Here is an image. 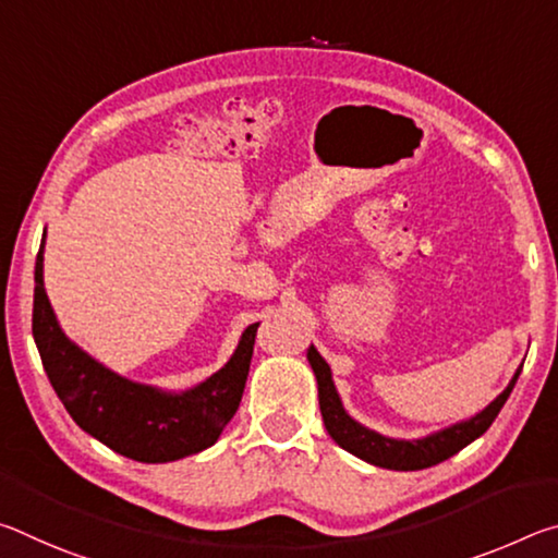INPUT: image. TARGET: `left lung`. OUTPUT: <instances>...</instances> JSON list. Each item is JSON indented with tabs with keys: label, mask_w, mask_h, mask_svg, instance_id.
Here are the masks:
<instances>
[{
	"label": "left lung",
	"mask_w": 558,
	"mask_h": 558,
	"mask_svg": "<svg viewBox=\"0 0 558 558\" xmlns=\"http://www.w3.org/2000/svg\"><path fill=\"white\" fill-rule=\"evenodd\" d=\"M307 359L317 376L319 411H323V421L329 436L335 438L337 446H342L347 452H352V456L386 470H423V468L438 465V462L452 458L456 452L470 446L472 440L483 436V433L493 426L497 413L502 411L505 401L509 399V393H512L519 374H522V369H517L514 379L509 381L507 389L499 393L485 411L472 415L470 421L456 423V426L433 433V436H426L421 440H393V438L379 436V433H374L369 428L359 426L354 418H349L335 389L329 364L319 356L315 347L307 349Z\"/></svg>",
	"instance_id": "1"
}]
</instances>
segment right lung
Returning <instances> with one entry per match:
<instances>
[{
	"label": "right lung",
	"mask_w": 558,
	"mask_h": 558,
	"mask_svg": "<svg viewBox=\"0 0 558 558\" xmlns=\"http://www.w3.org/2000/svg\"><path fill=\"white\" fill-rule=\"evenodd\" d=\"M34 282V342L53 391L83 430L140 462L179 460L219 440L226 423L239 411L258 323L245 327L223 369L184 393H167L122 379L61 332L44 290V243L36 256Z\"/></svg>",
	"instance_id": "obj_1"
}]
</instances>
